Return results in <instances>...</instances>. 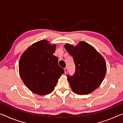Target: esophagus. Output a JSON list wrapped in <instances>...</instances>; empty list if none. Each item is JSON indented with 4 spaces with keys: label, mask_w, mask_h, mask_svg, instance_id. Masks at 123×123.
<instances>
[{
    "label": "esophagus",
    "mask_w": 123,
    "mask_h": 123,
    "mask_svg": "<svg viewBox=\"0 0 123 123\" xmlns=\"http://www.w3.org/2000/svg\"><path fill=\"white\" fill-rule=\"evenodd\" d=\"M64 71H65V73L67 74V72L68 71V68H65V69H64Z\"/></svg>",
    "instance_id": "esophagus-1"
}]
</instances>
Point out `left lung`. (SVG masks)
<instances>
[{"instance_id": "1", "label": "left lung", "mask_w": 123, "mask_h": 123, "mask_svg": "<svg viewBox=\"0 0 123 123\" xmlns=\"http://www.w3.org/2000/svg\"><path fill=\"white\" fill-rule=\"evenodd\" d=\"M64 46L73 56L75 65L74 74L67 75L71 88L77 94L91 93L105 77L107 67L105 59L94 47L84 41L75 47L69 44Z\"/></svg>"}]
</instances>
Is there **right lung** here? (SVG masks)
Returning <instances> with one entry per match:
<instances>
[{"mask_svg": "<svg viewBox=\"0 0 123 123\" xmlns=\"http://www.w3.org/2000/svg\"><path fill=\"white\" fill-rule=\"evenodd\" d=\"M55 44L47 40L33 43L22 54L18 68L20 76L29 89L39 95L50 93L64 73L53 55Z\"/></svg>", "mask_w": 123, "mask_h": 123, "instance_id": "obj_1", "label": "right lung"}]
</instances>
